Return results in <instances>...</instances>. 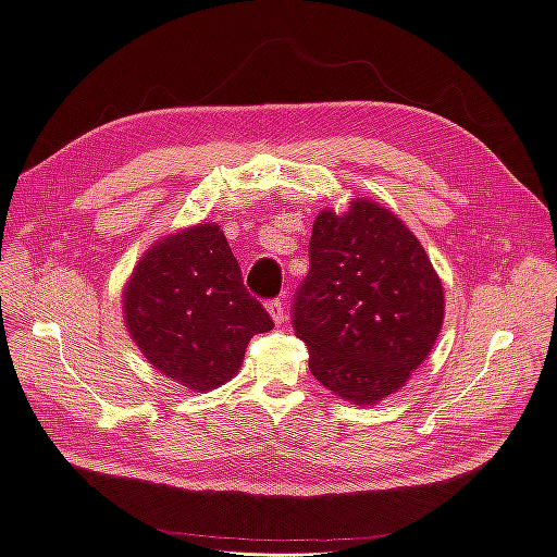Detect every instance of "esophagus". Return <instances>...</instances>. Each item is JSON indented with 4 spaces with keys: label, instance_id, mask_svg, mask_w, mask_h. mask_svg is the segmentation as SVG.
Here are the masks:
<instances>
[{
    "label": "esophagus",
    "instance_id": "esophagus-1",
    "mask_svg": "<svg viewBox=\"0 0 557 557\" xmlns=\"http://www.w3.org/2000/svg\"><path fill=\"white\" fill-rule=\"evenodd\" d=\"M267 311H269V315H272V320H274L276 325H281L283 320H285V307H283L281 299H272V301H269Z\"/></svg>",
    "mask_w": 557,
    "mask_h": 557
}]
</instances>
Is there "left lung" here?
Instances as JSON below:
<instances>
[{
	"label": "left lung",
	"instance_id": "1",
	"mask_svg": "<svg viewBox=\"0 0 557 557\" xmlns=\"http://www.w3.org/2000/svg\"><path fill=\"white\" fill-rule=\"evenodd\" d=\"M309 369L344 401L372 407L407 385L444 325V285L404 221L356 197L315 215L311 269L293 307Z\"/></svg>",
	"mask_w": 557,
	"mask_h": 557
}]
</instances>
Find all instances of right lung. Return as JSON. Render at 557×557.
Segmentation results:
<instances>
[{
	"instance_id": "add662e5",
	"label": "right lung",
	"mask_w": 557,
	"mask_h": 557,
	"mask_svg": "<svg viewBox=\"0 0 557 557\" xmlns=\"http://www.w3.org/2000/svg\"><path fill=\"white\" fill-rule=\"evenodd\" d=\"M121 301L125 327L148 364L193 393L232 381L252 334L274 327L246 293L218 223L158 239L134 264Z\"/></svg>"
}]
</instances>
